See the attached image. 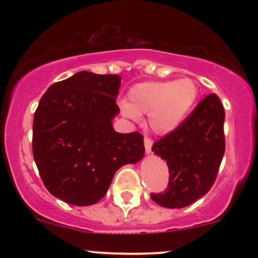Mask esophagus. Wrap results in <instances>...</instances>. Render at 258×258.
Wrapping results in <instances>:
<instances>
[{
	"label": "esophagus",
	"instance_id": "esophagus-1",
	"mask_svg": "<svg viewBox=\"0 0 258 258\" xmlns=\"http://www.w3.org/2000/svg\"><path fill=\"white\" fill-rule=\"evenodd\" d=\"M144 147H146V153L149 155V154L152 153V147H153L152 139H149L148 137L144 138Z\"/></svg>",
	"mask_w": 258,
	"mask_h": 258
}]
</instances>
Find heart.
Masks as SVG:
<instances>
[{"label": "heart", "mask_w": 258, "mask_h": 258, "mask_svg": "<svg viewBox=\"0 0 258 258\" xmlns=\"http://www.w3.org/2000/svg\"><path fill=\"white\" fill-rule=\"evenodd\" d=\"M197 98L198 87L190 79L141 82L130 90L128 103L121 104V111L133 121L148 114L149 128L167 136L182 125Z\"/></svg>", "instance_id": "heart-1"}]
</instances>
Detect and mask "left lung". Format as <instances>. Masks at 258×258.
<instances>
[{"label": "left lung", "instance_id": "1", "mask_svg": "<svg viewBox=\"0 0 258 258\" xmlns=\"http://www.w3.org/2000/svg\"><path fill=\"white\" fill-rule=\"evenodd\" d=\"M223 125V105L216 94H209L176 131L154 143V154L166 161L170 182L164 194H152L153 201L182 209L210 190L226 148Z\"/></svg>", "mask_w": 258, "mask_h": 258}]
</instances>
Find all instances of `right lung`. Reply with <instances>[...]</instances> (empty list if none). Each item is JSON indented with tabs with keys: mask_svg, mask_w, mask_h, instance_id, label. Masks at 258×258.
I'll list each match as a JSON object with an SVG mask.
<instances>
[{
	"mask_svg": "<svg viewBox=\"0 0 258 258\" xmlns=\"http://www.w3.org/2000/svg\"><path fill=\"white\" fill-rule=\"evenodd\" d=\"M119 75L80 72L49 86L34 115L32 154L53 197L75 206L98 203L121 166L144 156L143 136L119 133Z\"/></svg>",
	"mask_w": 258,
	"mask_h": 258,
	"instance_id": "add662e5",
	"label": "right lung"
}]
</instances>
